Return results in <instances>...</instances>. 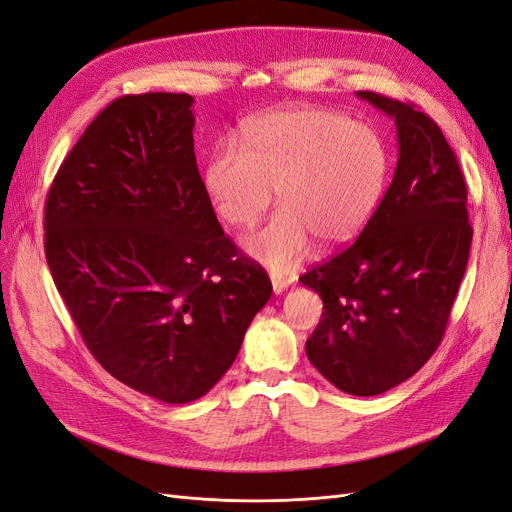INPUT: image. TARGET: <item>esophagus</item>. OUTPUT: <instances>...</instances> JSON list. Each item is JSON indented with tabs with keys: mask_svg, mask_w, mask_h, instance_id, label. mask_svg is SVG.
<instances>
[{
	"mask_svg": "<svg viewBox=\"0 0 512 512\" xmlns=\"http://www.w3.org/2000/svg\"><path fill=\"white\" fill-rule=\"evenodd\" d=\"M271 284H273V292H275V294H280V292H284L292 282L288 280V277H284V275L271 273Z\"/></svg>",
	"mask_w": 512,
	"mask_h": 512,
	"instance_id": "obj_1",
	"label": "esophagus"
}]
</instances>
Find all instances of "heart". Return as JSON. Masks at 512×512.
<instances>
[{"instance_id": "heart-1", "label": "heart", "mask_w": 512, "mask_h": 512, "mask_svg": "<svg viewBox=\"0 0 512 512\" xmlns=\"http://www.w3.org/2000/svg\"><path fill=\"white\" fill-rule=\"evenodd\" d=\"M213 149L205 188L215 213L235 228L254 224L273 200V218L243 237V250L277 271L305 256L309 241L352 239L374 213L389 173L382 138L327 108H282L243 126Z\"/></svg>"}]
</instances>
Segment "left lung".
<instances>
[{
    "label": "left lung",
    "mask_w": 512,
    "mask_h": 512,
    "mask_svg": "<svg viewBox=\"0 0 512 512\" xmlns=\"http://www.w3.org/2000/svg\"><path fill=\"white\" fill-rule=\"evenodd\" d=\"M359 98L395 119V177L354 243L299 282L324 305L307 359L339 391L371 397L414 376L440 346L472 226L466 181L438 123L412 102Z\"/></svg>",
    "instance_id": "1"
}]
</instances>
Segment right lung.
<instances>
[{"label":"right lung","mask_w":512,"mask_h":512,"mask_svg":"<svg viewBox=\"0 0 512 512\" xmlns=\"http://www.w3.org/2000/svg\"><path fill=\"white\" fill-rule=\"evenodd\" d=\"M192 104L164 91L113 100L44 203L46 262L85 346L166 404L203 397L226 374L273 290L215 218Z\"/></svg>","instance_id":"add662e5"}]
</instances>
